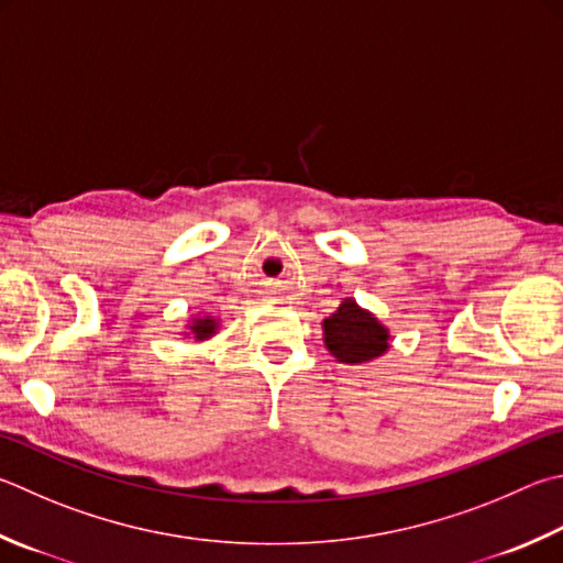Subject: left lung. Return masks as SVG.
I'll use <instances>...</instances> for the list:
<instances>
[{
  "mask_svg": "<svg viewBox=\"0 0 563 563\" xmlns=\"http://www.w3.org/2000/svg\"><path fill=\"white\" fill-rule=\"evenodd\" d=\"M322 342L336 362L369 364L391 350V332L354 298H344L340 308L322 320Z\"/></svg>",
  "mask_w": 563,
  "mask_h": 563,
  "instance_id": "1",
  "label": "left lung"
}]
</instances>
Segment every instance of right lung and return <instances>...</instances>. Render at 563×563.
<instances>
[{
  "label": "right lung",
  "instance_id": "right-lung-1",
  "mask_svg": "<svg viewBox=\"0 0 563 563\" xmlns=\"http://www.w3.org/2000/svg\"><path fill=\"white\" fill-rule=\"evenodd\" d=\"M219 324H221V320L219 317H213L211 312H197L189 317L187 324H184L181 334L187 336V340L201 344V342H209L211 336H217Z\"/></svg>",
  "mask_w": 563,
  "mask_h": 563
}]
</instances>
